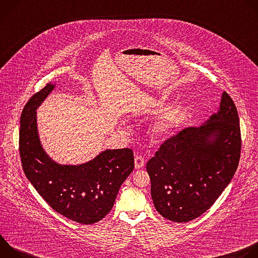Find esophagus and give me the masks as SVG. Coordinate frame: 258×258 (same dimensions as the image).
Returning a JSON list of instances; mask_svg holds the SVG:
<instances>
[{
    "mask_svg": "<svg viewBox=\"0 0 258 258\" xmlns=\"http://www.w3.org/2000/svg\"><path fill=\"white\" fill-rule=\"evenodd\" d=\"M145 164V160L144 157L141 155H136L135 157V167L136 168H142Z\"/></svg>",
    "mask_w": 258,
    "mask_h": 258,
    "instance_id": "34e87169",
    "label": "esophagus"
}]
</instances>
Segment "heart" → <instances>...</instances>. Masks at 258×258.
I'll return each mask as SVG.
<instances>
[{
    "instance_id": "heart-1",
    "label": "heart",
    "mask_w": 258,
    "mask_h": 258,
    "mask_svg": "<svg viewBox=\"0 0 258 258\" xmlns=\"http://www.w3.org/2000/svg\"><path fill=\"white\" fill-rule=\"evenodd\" d=\"M160 103H161L160 100L155 101L156 105H159ZM183 113H185V105H183L181 102L166 109L164 112H162L158 116V118L152 125L151 127L152 135L159 138L169 134L180 122L183 116Z\"/></svg>"
}]
</instances>
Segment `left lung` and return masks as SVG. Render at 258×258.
<instances>
[{
    "label": "left lung",
    "instance_id": "8db88e82",
    "mask_svg": "<svg viewBox=\"0 0 258 258\" xmlns=\"http://www.w3.org/2000/svg\"><path fill=\"white\" fill-rule=\"evenodd\" d=\"M240 154L238 111L224 92L216 113L167 139L147 163L156 210L175 223L200 216L232 180Z\"/></svg>",
    "mask_w": 258,
    "mask_h": 258
}]
</instances>
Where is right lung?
I'll list each match as a JSON object with an SVG mask.
<instances>
[{
	"mask_svg": "<svg viewBox=\"0 0 258 258\" xmlns=\"http://www.w3.org/2000/svg\"><path fill=\"white\" fill-rule=\"evenodd\" d=\"M48 84L24 106L20 117L19 152L27 179L58 213L83 225L95 224L111 210L122 182L134 170L132 149H107L94 159L59 164L44 150L36 109L54 90Z\"/></svg>",
	"mask_w": 258,
	"mask_h": 258,
	"instance_id": "obj_1",
	"label": "right lung"
}]
</instances>
